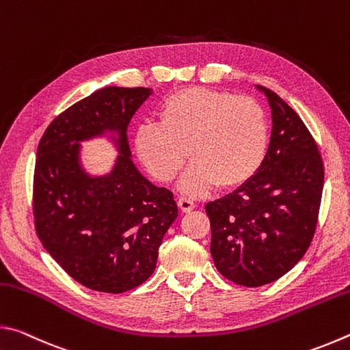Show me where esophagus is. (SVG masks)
Returning <instances> with one entry per match:
<instances>
[{
	"label": "esophagus",
	"mask_w": 350,
	"mask_h": 350,
	"mask_svg": "<svg viewBox=\"0 0 350 350\" xmlns=\"http://www.w3.org/2000/svg\"><path fill=\"white\" fill-rule=\"evenodd\" d=\"M177 205H179V208H180L183 213L191 211V210L194 208V206H196V204H194L191 199H187V198H180L179 200H177Z\"/></svg>",
	"instance_id": "esophagus-1"
}]
</instances>
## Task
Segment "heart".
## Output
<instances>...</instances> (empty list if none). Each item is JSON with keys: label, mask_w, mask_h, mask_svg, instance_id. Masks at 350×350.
Returning a JSON list of instances; mask_svg holds the SVG:
<instances>
[{"label": "heart", "mask_w": 350, "mask_h": 350, "mask_svg": "<svg viewBox=\"0 0 350 350\" xmlns=\"http://www.w3.org/2000/svg\"><path fill=\"white\" fill-rule=\"evenodd\" d=\"M269 139L267 114L256 100L194 86L163 100L159 125H140L134 150L163 183L180 173L189 156L194 162L180 189L200 196L216 185L234 189L250 182L267 157Z\"/></svg>", "instance_id": "b5f03b06"}]
</instances>
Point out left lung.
I'll return each mask as SVG.
<instances>
[{
    "label": "left lung",
    "instance_id": "8db88e82",
    "mask_svg": "<svg viewBox=\"0 0 350 350\" xmlns=\"http://www.w3.org/2000/svg\"><path fill=\"white\" fill-rule=\"evenodd\" d=\"M259 90L273 122L264 165L245 185L205 205L216 269L244 287L280 280L304 256L324 185L321 154L304 122L276 92Z\"/></svg>",
    "mask_w": 350,
    "mask_h": 350
}]
</instances>
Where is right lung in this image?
Returning a JSON list of instances; mask_svg holds the SVG:
<instances>
[{
    "label": "right lung",
    "mask_w": 350,
    "mask_h": 350,
    "mask_svg": "<svg viewBox=\"0 0 350 350\" xmlns=\"http://www.w3.org/2000/svg\"><path fill=\"white\" fill-rule=\"evenodd\" d=\"M148 88L106 86L57 116L41 137L33 171L32 213L38 239L77 282L123 293L156 270L159 247L177 217L173 193L134 167L126 128ZM119 133L115 168L91 178L78 163L79 141Z\"/></svg>",
    "instance_id": "1"
}]
</instances>
